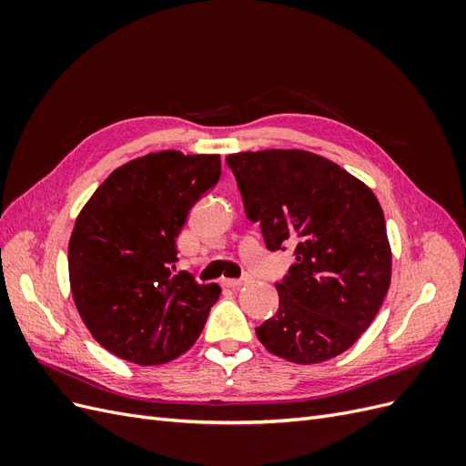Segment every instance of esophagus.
<instances>
[{
	"label": "esophagus",
	"mask_w": 466,
	"mask_h": 466,
	"mask_svg": "<svg viewBox=\"0 0 466 466\" xmlns=\"http://www.w3.org/2000/svg\"><path fill=\"white\" fill-rule=\"evenodd\" d=\"M247 284V279H223V286L225 288H231V289H237Z\"/></svg>",
	"instance_id": "esophagus-1"
}]
</instances>
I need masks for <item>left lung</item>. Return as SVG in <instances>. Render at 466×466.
Segmentation results:
<instances>
[{"label": "left lung", "mask_w": 466, "mask_h": 466, "mask_svg": "<svg viewBox=\"0 0 466 466\" xmlns=\"http://www.w3.org/2000/svg\"><path fill=\"white\" fill-rule=\"evenodd\" d=\"M247 218L268 250L295 247L278 313L257 329L270 354L299 365L332 360L370 329L390 286L392 252L373 190L303 149L228 155Z\"/></svg>", "instance_id": "obj_1"}]
</instances>
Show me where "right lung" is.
Instances as JSON below:
<instances>
[{"label":"right lung","instance_id":"add662e5","mask_svg":"<svg viewBox=\"0 0 466 466\" xmlns=\"http://www.w3.org/2000/svg\"><path fill=\"white\" fill-rule=\"evenodd\" d=\"M219 177V155L147 153L115 168L81 208L67 247L69 288L110 354L146 368L198 340L221 288L173 274L177 237Z\"/></svg>","mask_w":466,"mask_h":466}]
</instances>
